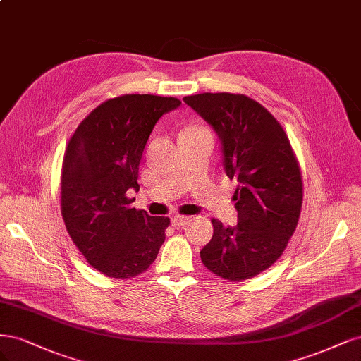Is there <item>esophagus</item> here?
I'll list each match as a JSON object with an SVG mask.
<instances>
[{"label": "esophagus", "instance_id": "esophagus-1", "mask_svg": "<svg viewBox=\"0 0 361 361\" xmlns=\"http://www.w3.org/2000/svg\"><path fill=\"white\" fill-rule=\"evenodd\" d=\"M189 220H190V217H188V216L177 214V216L172 217V225L176 226V228H181V226H184L185 224H189Z\"/></svg>", "mask_w": 361, "mask_h": 361}]
</instances>
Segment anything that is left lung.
<instances>
[{
	"label": "left lung",
	"mask_w": 361,
	"mask_h": 361,
	"mask_svg": "<svg viewBox=\"0 0 361 361\" xmlns=\"http://www.w3.org/2000/svg\"><path fill=\"white\" fill-rule=\"evenodd\" d=\"M183 100L217 133L226 176L238 184L232 196L238 222L212 220L213 238L201 261L226 281H246L281 258L297 228L303 204L297 157L281 123L257 100L231 92Z\"/></svg>",
	"instance_id": "1"
}]
</instances>
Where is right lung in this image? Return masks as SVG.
<instances>
[{"mask_svg": "<svg viewBox=\"0 0 361 361\" xmlns=\"http://www.w3.org/2000/svg\"><path fill=\"white\" fill-rule=\"evenodd\" d=\"M176 97L124 94L103 102L80 121L61 169V214L68 235L102 274L130 279L154 262L169 217L132 207L145 144Z\"/></svg>", "mask_w": 361, "mask_h": 361, "instance_id": "add662e5", "label": "right lung"}]
</instances>
